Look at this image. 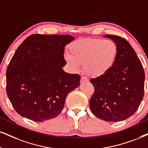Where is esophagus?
I'll return each mask as SVG.
<instances>
[{
    "label": "esophagus",
    "mask_w": 148,
    "mask_h": 148,
    "mask_svg": "<svg viewBox=\"0 0 148 148\" xmlns=\"http://www.w3.org/2000/svg\"><path fill=\"white\" fill-rule=\"evenodd\" d=\"M88 82V79H87L86 78L84 77H82L81 80H80V82L83 83V82Z\"/></svg>",
    "instance_id": "obj_1"
}]
</instances>
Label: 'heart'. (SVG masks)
Wrapping results in <instances>:
<instances>
[{"instance_id":"obj_1","label":"heart","mask_w":148,"mask_h":148,"mask_svg":"<svg viewBox=\"0 0 148 148\" xmlns=\"http://www.w3.org/2000/svg\"><path fill=\"white\" fill-rule=\"evenodd\" d=\"M71 54L64 58L72 71H77L83 63V71L92 78L102 77L113 68L118 56V47L111 40L83 38L69 46Z\"/></svg>"}]
</instances>
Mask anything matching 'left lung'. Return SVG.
<instances>
[{"mask_svg":"<svg viewBox=\"0 0 148 148\" xmlns=\"http://www.w3.org/2000/svg\"><path fill=\"white\" fill-rule=\"evenodd\" d=\"M103 36L116 44L118 56L106 75L90 79L95 92L89 102L90 109L104 121H123L135 113L143 99L145 72L126 40L117 36Z\"/></svg>","mask_w":148,"mask_h":148,"instance_id":"1","label":"left lung"}]
</instances>
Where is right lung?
Listing matches in <instances>:
<instances>
[{
	"label": "right lung",
	"instance_id": "right-lung-1",
	"mask_svg": "<svg viewBox=\"0 0 148 148\" xmlns=\"http://www.w3.org/2000/svg\"><path fill=\"white\" fill-rule=\"evenodd\" d=\"M69 35L33 34L18 47L7 69L9 99L20 115L34 121L55 118L69 92L79 86L80 76L62 67Z\"/></svg>",
	"mask_w": 148,
	"mask_h": 148
}]
</instances>
